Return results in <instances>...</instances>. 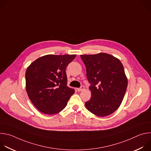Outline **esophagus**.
<instances>
[{
    "label": "esophagus",
    "mask_w": 151,
    "mask_h": 151,
    "mask_svg": "<svg viewBox=\"0 0 151 151\" xmlns=\"http://www.w3.org/2000/svg\"><path fill=\"white\" fill-rule=\"evenodd\" d=\"M84 89H85L84 87H81V88H77V90H78V91H83Z\"/></svg>",
    "instance_id": "obj_1"
}]
</instances>
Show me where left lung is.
Listing matches in <instances>:
<instances>
[{"label": "left lung", "instance_id": "8db88e82", "mask_svg": "<svg viewBox=\"0 0 151 151\" xmlns=\"http://www.w3.org/2000/svg\"><path fill=\"white\" fill-rule=\"evenodd\" d=\"M80 56L91 83V97L85 102L86 107L98 116L112 114L121 105L128 85L122 64L106 53Z\"/></svg>", "mask_w": 151, "mask_h": 151}]
</instances>
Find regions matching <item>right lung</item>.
Listing matches in <instances>:
<instances>
[{
  "label": "right lung",
  "instance_id": "obj_1",
  "mask_svg": "<svg viewBox=\"0 0 151 151\" xmlns=\"http://www.w3.org/2000/svg\"><path fill=\"white\" fill-rule=\"evenodd\" d=\"M76 55H46L34 61L26 72L27 95L36 108L47 115L61 112L75 90L67 86L66 68Z\"/></svg>",
  "mask_w": 151,
  "mask_h": 151
}]
</instances>
